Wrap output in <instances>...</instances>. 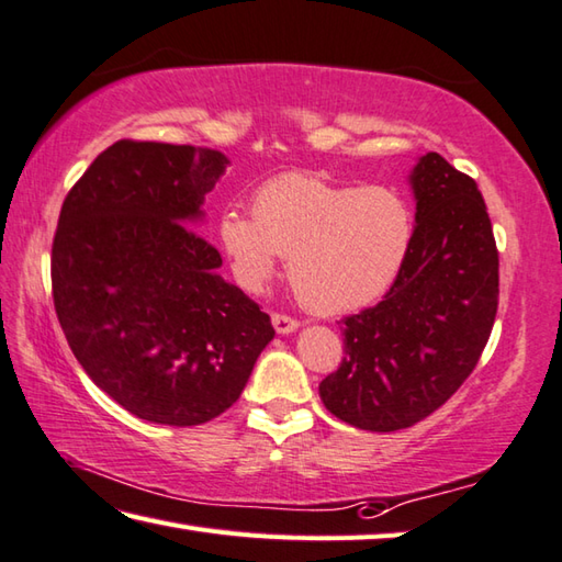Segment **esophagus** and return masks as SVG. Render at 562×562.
Listing matches in <instances>:
<instances>
[{
	"label": "esophagus",
	"mask_w": 562,
	"mask_h": 562,
	"mask_svg": "<svg viewBox=\"0 0 562 562\" xmlns=\"http://www.w3.org/2000/svg\"><path fill=\"white\" fill-rule=\"evenodd\" d=\"M272 326H274V331H278V334H290V331L297 329L300 319H297V316H292V314L274 312L272 314Z\"/></svg>",
	"instance_id": "esophagus-1"
}]
</instances>
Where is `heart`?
<instances>
[{
  "instance_id": "heart-1",
  "label": "heart",
  "mask_w": 562,
  "mask_h": 562,
  "mask_svg": "<svg viewBox=\"0 0 562 562\" xmlns=\"http://www.w3.org/2000/svg\"><path fill=\"white\" fill-rule=\"evenodd\" d=\"M413 233V206L397 189L302 171L258 187L250 216L231 209L218 218L221 246L248 288H260L282 255L294 297L322 314L379 300L401 272Z\"/></svg>"
}]
</instances>
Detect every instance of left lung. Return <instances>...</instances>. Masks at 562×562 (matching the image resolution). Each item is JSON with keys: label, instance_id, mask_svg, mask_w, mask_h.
<instances>
[{"label": "left lung", "instance_id": "obj_1", "mask_svg": "<svg viewBox=\"0 0 562 562\" xmlns=\"http://www.w3.org/2000/svg\"><path fill=\"white\" fill-rule=\"evenodd\" d=\"M413 246L385 297L341 319L326 411L369 432L425 420L457 393L492 336L498 250L476 181L427 151L413 171Z\"/></svg>", "mask_w": 562, "mask_h": 562}]
</instances>
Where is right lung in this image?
<instances>
[{
	"instance_id": "obj_1",
	"label": "right lung",
	"mask_w": 562,
	"mask_h": 562,
	"mask_svg": "<svg viewBox=\"0 0 562 562\" xmlns=\"http://www.w3.org/2000/svg\"><path fill=\"white\" fill-rule=\"evenodd\" d=\"M228 165L218 149L120 139L60 206L58 324L100 391L142 420L191 427L226 413L274 336L191 228Z\"/></svg>"
}]
</instances>
